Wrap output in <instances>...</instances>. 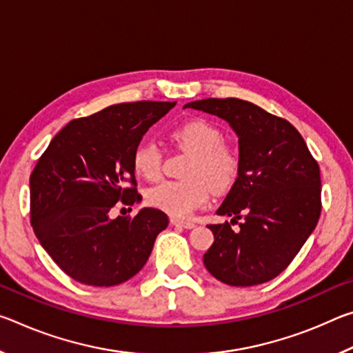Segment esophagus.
<instances>
[{
    "instance_id": "1",
    "label": "esophagus",
    "mask_w": 353,
    "mask_h": 353,
    "mask_svg": "<svg viewBox=\"0 0 353 353\" xmlns=\"http://www.w3.org/2000/svg\"><path fill=\"white\" fill-rule=\"evenodd\" d=\"M170 223L172 225H177V227H183V229H193L194 224L190 223V221H182V219H177V218H171Z\"/></svg>"
}]
</instances>
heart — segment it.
Masks as SVG:
<instances>
[{"mask_svg":"<svg viewBox=\"0 0 353 353\" xmlns=\"http://www.w3.org/2000/svg\"><path fill=\"white\" fill-rule=\"evenodd\" d=\"M174 140L196 154L187 171V181H165L149 188L146 202L174 218H188L210 201L212 188L229 190L238 174L236 155L227 148L224 132L205 119H193L174 130ZM134 171L146 181L162 176L163 154L157 143L145 141L135 149Z\"/></svg>","mask_w":353,"mask_h":353,"instance_id":"heart-1","label":"heart"}]
</instances>
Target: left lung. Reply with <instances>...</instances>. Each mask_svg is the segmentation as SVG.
Instances as JSON below:
<instances>
[{"instance_id": "obj_1", "label": "left lung", "mask_w": 353, "mask_h": 353, "mask_svg": "<svg viewBox=\"0 0 353 353\" xmlns=\"http://www.w3.org/2000/svg\"><path fill=\"white\" fill-rule=\"evenodd\" d=\"M185 107L218 117L238 137V174L210 224L204 265L214 279L252 286L279 276L313 234L321 214V172L307 143L286 119L249 101L208 98Z\"/></svg>"}]
</instances>
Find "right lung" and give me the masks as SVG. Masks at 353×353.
Here are the masks:
<instances>
[{"label":"right lung","mask_w":353,"mask_h":353,"mask_svg":"<svg viewBox=\"0 0 353 353\" xmlns=\"http://www.w3.org/2000/svg\"><path fill=\"white\" fill-rule=\"evenodd\" d=\"M176 103L139 101L70 121L29 179L35 236L77 282L113 286L141 271L168 216L145 207L134 218H110L118 201L139 199L132 157L148 129Z\"/></svg>","instance_id":"1"}]
</instances>
